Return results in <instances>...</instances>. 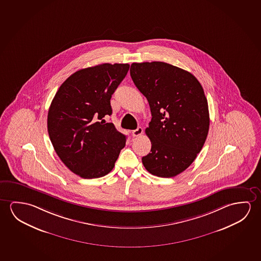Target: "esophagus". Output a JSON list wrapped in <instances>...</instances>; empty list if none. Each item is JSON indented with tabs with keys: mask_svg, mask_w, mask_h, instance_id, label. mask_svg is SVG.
<instances>
[{
	"mask_svg": "<svg viewBox=\"0 0 261 261\" xmlns=\"http://www.w3.org/2000/svg\"><path fill=\"white\" fill-rule=\"evenodd\" d=\"M143 133H144L143 128H142V127H138V128L136 129V130H133L132 136L133 137H139Z\"/></svg>",
	"mask_w": 261,
	"mask_h": 261,
	"instance_id": "esophagus-1",
	"label": "esophagus"
}]
</instances>
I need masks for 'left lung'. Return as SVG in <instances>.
Listing matches in <instances>:
<instances>
[{
    "label": "left lung",
    "instance_id": "8db88e82",
    "mask_svg": "<svg viewBox=\"0 0 261 261\" xmlns=\"http://www.w3.org/2000/svg\"><path fill=\"white\" fill-rule=\"evenodd\" d=\"M130 75L152 114L145 129L152 148L143 165L152 175L176 176L193 164L208 136L203 88L193 74L161 61L133 63Z\"/></svg>",
    "mask_w": 261,
    "mask_h": 261
}]
</instances>
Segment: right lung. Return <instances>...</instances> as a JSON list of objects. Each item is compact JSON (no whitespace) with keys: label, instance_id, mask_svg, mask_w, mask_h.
Here are the masks:
<instances>
[{"label":"right lung","instance_id":"1","mask_svg":"<svg viewBox=\"0 0 261 261\" xmlns=\"http://www.w3.org/2000/svg\"><path fill=\"white\" fill-rule=\"evenodd\" d=\"M129 64H104L73 73L60 86L48 113L55 152L72 173L84 179L105 176L115 166L126 137L105 116Z\"/></svg>","mask_w":261,"mask_h":261}]
</instances>
